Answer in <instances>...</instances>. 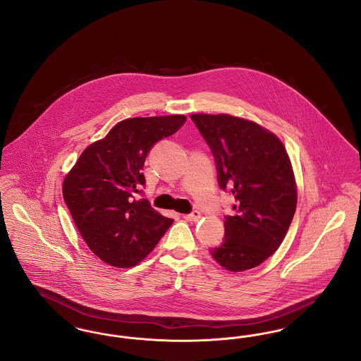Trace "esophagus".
Masks as SVG:
<instances>
[{
	"instance_id": "obj_1",
	"label": "esophagus",
	"mask_w": 361,
	"mask_h": 361,
	"mask_svg": "<svg viewBox=\"0 0 361 361\" xmlns=\"http://www.w3.org/2000/svg\"><path fill=\"white\" fill-rule=\"evenodd\" d=\"M200 212L199 211H193L192 214H188V215H184V219L185 221H188V222H196V221H199L200 219Z\"/></svg>"
}]
</instances>
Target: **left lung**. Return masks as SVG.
<instances>
[{"mask_svg":"<svg viewBox=\"0 0 361 361\" xmlns=\"http://www.w3.org/2000/svg\"><path fill=\"white\" fill-rule=\"evenodd\" d=\"M190 119L215 157L221 188L235 197L224 243L209 255L226 271L252 269L275 253L291 224L298 202L291 159L280 137L256 121L227 114Z\"/></svg>","mask_w":361,"mask_h":361,"instance_id":"obj_1","label":"left lung"}]
</instances>
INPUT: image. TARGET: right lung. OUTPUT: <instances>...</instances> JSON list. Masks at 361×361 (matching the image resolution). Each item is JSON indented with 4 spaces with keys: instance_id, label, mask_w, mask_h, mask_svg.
Here are the masks:
<instances>
[{
    "instance_id": "right-lung-1",
    "label": "right lung",
    "mask_w": 361,
    "mask_h": 361,
    "mask_svg": "<svg viewBox=\"0 0 361 361\" xmlns=\"http://www.w3.org/2000/svg\"><path fill=\"white\" fill-rule=\"evenodd\" d=\"M184 115L131 118L89 145L63 180V199L87 247L105 264L131 268L147 257L173 224L137 200L143 165L155 142L173 135Z\"/></svg>"
}]
</instances>
